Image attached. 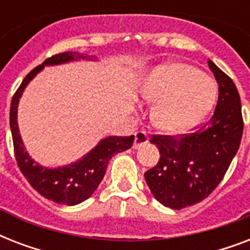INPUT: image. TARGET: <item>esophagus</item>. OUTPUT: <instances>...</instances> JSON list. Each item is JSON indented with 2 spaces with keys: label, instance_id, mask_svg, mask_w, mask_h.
<instances>
[{
  "label": "esophagus",
  "instance_id": "1",
  "mask_svg": "<svg viewBox=\"0 0 250 250\" xmlns=\"http://www.w3.org/2000/svg\"><path fill=\"white\" fill-rule=\"evenodd\" d=\"M149 141V137L146 135V132L144 131H139V132L135 133V141H133V148L137 149L140 148L141 145L146 144Z\"/></svg>",
  "mask_w": 250,
  "mask_h": 250
}]
</instances>
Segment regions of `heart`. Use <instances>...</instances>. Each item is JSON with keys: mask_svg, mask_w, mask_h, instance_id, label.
Segmentation results:
<instances>
[{"mask_svg": "<svg viewBox=\"0 0 250 250\" xmlns=\"http://www.w3.org/2000/svg\"><path fill=\"white\" fill-rule=\"evenodd\" d=\"M141 98L154 104L152 122L167 133L186 132L209 113L217 100V84L187 63L160 64L139 88Z\"/></svg>", "mask_w": 250, "mask_h": 250, "instance_id": "obj_1", "label": "heart"}]
</instances>
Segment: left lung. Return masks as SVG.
Masks as SVG:
<instances>
[{"label": "left lung", "mask_w": 250, "mask_h": 250, "mask_svg": "<svg viewBox=\"0 0 250 250\" xmlns=\"http://www.w3.org/2000/svg\"><path fill=\"white\" fill-rule=\"evenodd\" d=\"M219 85L215 111L192 133L154 135L150 143L160 161L144 174L150 192L162 205L180 210L206 198L222 182L240 146L244 122L240 96L232 79L208 61Z\"/></svg>", "instance_id": "obj_1"}]
</instances>
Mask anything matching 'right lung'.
I'll list each match as a JSON object with an SVG mask.
<instances>
[{"label":"right lung","instance_id":"1","mask_svg":"<svg viewBox=\"0 0 250 250\" xmlns=\"http://www.w3.org/2000/svg\"><path fill=\"white\" fill-rule=\"evenodd\" d=\"M92 60L86 54L76 52H64L45 60L42 64L37 66L25 76L11 100L10 106V128L13 135L14 153L19 170L25 179L41 196L61 205H78L89 198L97 189L98 184L104 179L106 167L111 157L117 153L125 152L132 146L135 136H109L102 139L88 154L68 166L48 168L42 167L28 156L24 150L19 128H18L17 114L18 104L23 90L31 80L44 68V66L67 63L76 60Z\"/></svg>","mask_w":250,"mask_h":250}]
</instances>
